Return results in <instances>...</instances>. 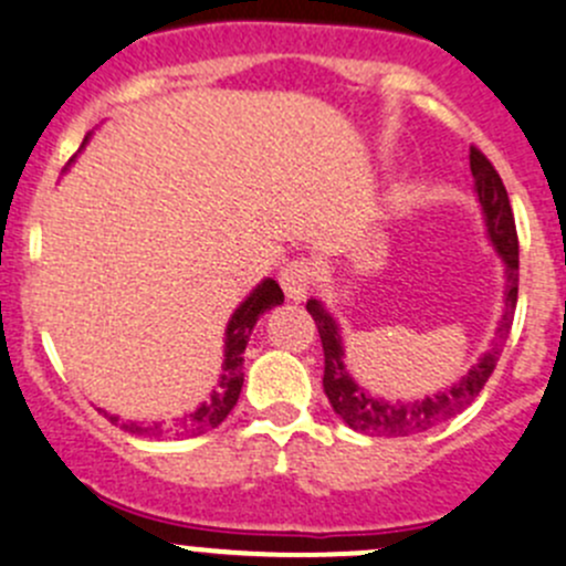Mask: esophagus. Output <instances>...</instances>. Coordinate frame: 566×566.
Wrapping results in <instances>:
<instances>
[{
  "instance_id": "esophagus-1",
  "label": "esophagus",
  "mask_w": 566,
  "mask_h": 566,
  "mask_svg": "<svg viewBox=\"0 0 566 566\" xmlns=\"http://www.w3.org/2000/svg\"><path fill=\"white\" fill-rule=\"evenodd\" d=\"M316 266L308 258H294L286 266L280 269V286L286 292L289 300H305L308 297L311 286H314Z\"/></svg>"
}]
</instances>
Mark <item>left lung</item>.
Instances as JSON below:
<instances>
[{
	"label": "left lung",
	"mask_w": 566,
	"mask_h": 566,
	"mask_svg": "<svg viewBox=\"0 0 566 566\" xmlns=\"http://www.w3.org/2000/svg\"><path fill=\"white\" fill-rule=\"evenodd\" d=\"M470 169L472 177H475L478 202H481L483 217H486L489 239H492L494 250H497L505 261V314L497 327V342H494L492 349L483 353V358L478 360L475 367H472L459 384L450 386V389L413 402H389L364 391L353 378H349L347 367H344L347 360H344L342 333H338L336 319L322 308L319 300H308L305 308L314 316L316 331H319L322 338V353H325V378H322V386H325V395L327 400H331L333 411H336L353 430H360V433L369 436L422 433V430L433 428V424L444 422V419L464 411V408L481 395L489 375L497 367L500 344L505 342V336H509L511 331L516 308V292H520V241H516L514 211H511L503 180H500L492 160H489L478 147L470 149Z\"/></svg>",
	"instance_id": "obj_1"
}]
</instances>
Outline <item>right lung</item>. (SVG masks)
I'll return each instance as SVG.
<instances>
[{
	"label": "right lung",
	"mask_w": 566,
	"mask_h": 566,
	"mask_svg": "<svg viewBox=\"0 0 566 566\" xmlns=\"http://www.w3.org/2000/svg\"><path fill=\"white\" fill-rule=\"evenodd\" d=\"M283 303V292L274 280H263L261 286L244 300V303L235 308V314L230 316L228 325V338H224V364H222V378L219 386L213 389L211 400L202 402L197 411L186 413V417H177L171 422L164 424H125L130 433L138 436H199L206 430L217 428L228 419V413L233 411L235 400L241 395V386H244V349L247 342L252 336V327L261 319L263 311L274 308V305ZM111 422H118V417H111Z\"/></svg>",
	"instance_id": "obj_1"
}]
</instances>
